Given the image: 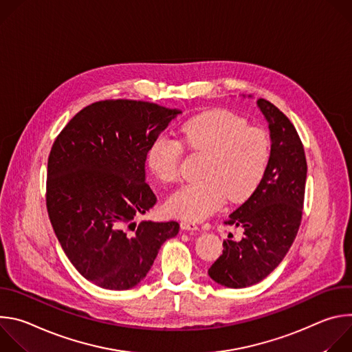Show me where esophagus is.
Segmentation results:
<instances>
[{"mask_svg":"<svg viewBox=\"0 0 352 352\" xmlns=\"http://www.w3.org/2000/svg\"><path fill=\"white\" fill-rule=\"evenodd\" d=\"M181 228L182 230H185V231H193V230H197L199 228V226L197 224H195V223H192V221H186V220H184V221H181Z\"/></svg>","mask_w":352,"mask_h":352,"instance_id":"1","label":"esophagus"}]
</instances>
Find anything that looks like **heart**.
<instances>
[{"instance_id":"1","label":"heart","mask_w":352,"mask_h":352,"mask_svg":"<svg viewBox=\"0 0 352 352\" xmlns=\"http://www.w3.org/2000/svg\"><path fill=\"white\" fill-rule=\"evenodd\" d=\"M181 142L157 136L147 148V166L166 184L179 179L184 146L206 155L200 177L177 189L167 200L171 216L199 221L219 210L228 197L239 204L262 182L272 143L267 132L228 110H209L185 121L179 129Z\"/></svg>"}]
</instances>
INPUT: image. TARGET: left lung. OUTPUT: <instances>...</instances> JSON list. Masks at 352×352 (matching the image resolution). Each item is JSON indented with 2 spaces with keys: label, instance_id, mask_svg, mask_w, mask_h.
<instances>
[{
  "label": "left lung",
  "instance_id": "obj_1",
  "mask_svg": "<svg viewBox=\"0 0 352 352\" xmlns=\"http://www.w3.org/2000/svg\"><path fill=\"white\" fill-rule=\"evenodd\" d=\"M258 106L269 122L270 162L256 190L224 221L242 227L243 238L226 239L223 255L209 269V276L228 288L266 278L287 255L302 220L308 171L304 144L274 104L259 98Z\"/></svg>",
  "mask_w": 352,
  "mask_h": 352
}]
</instances>
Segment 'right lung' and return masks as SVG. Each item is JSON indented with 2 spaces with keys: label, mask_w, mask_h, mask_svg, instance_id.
Masks as SVG:
<instances>
[{
  "label": "right lung",
  "mask_w": 352,
  "mask_h": 352,
  "mask_svg": "<svg viewBox=\"0 0 352 352\" xmlns=\"http://www.w3.org/2000/svg\"><path fill=\"white\" fill-rule=\"evenodd\" d=\"M179 113L140 100H102L82 109L53 143L48 217L74 267L98 287H135L179 231L177 221L133 223L157 202L144 181L147 148Z\"/></svg>",
  "instance_id": "1"
}]
</instances>
